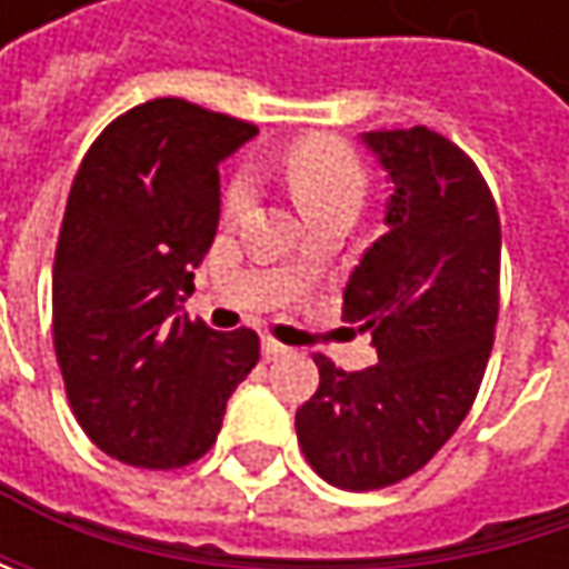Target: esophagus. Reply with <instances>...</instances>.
Segmentation results:
<instances>
[{
	"mask_svg": "<svg viewBox=\"0 0 569 569\" xmlns=\"http://www.w3.org/2000/svg\"><path fill=\"white\" fill-rule=\"evenodd\" d=\"M286 352H289V349H286L283 342H277V339H270V336L263 339V359H267V362H277V359H283Z\"/></svg>",
	"mask_w": 569,
	"mask_h": 569,
	"instance_id": "obj_1",
	"label": "esophagus"
}]
</instances>
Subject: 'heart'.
Segmentation results:
<instances>
[{
	"label": "heart",
	"instance_id": "obj_1",
	"mask_svg": "<svg viewBox=\"0 0 569 569\" xmlns=\"http://www.w3.org/2000/svg\"><path fill=\"white\" fill-rule=\"evenodd\" d=\"M283 177L306 220L336 207L356 210L366 190V168L359 154L346 141L326 134L299 138L296 144H289L283 154ZM250 197L253 180L247 173H233L223 190V213L237 217L240 210H247Z\"/></svg>",
	"mask_w": 569,
	"mask_h": 569
}]
</instances>
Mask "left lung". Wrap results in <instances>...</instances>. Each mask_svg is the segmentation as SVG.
<instances>
[{"label": "left lung", "mask_w": 569, "mask_h": 569, "mask_svg": "<svg viewBox=\"0 0 569 569\" xmlns=\"http://www.w3.org/2000/svg\"><path fill=\"white\" fill-rule=\"evenodd\" d=\"M389 171L386 233L342 292V319L372 332L379 362L342 372L326 356L296 438L319 478L379 491L421 471L481 389L498 326L501 220L475 161L428 128L369 131Z\"/></svg>", "instance_id": "left-lung-1"}]
</instances>
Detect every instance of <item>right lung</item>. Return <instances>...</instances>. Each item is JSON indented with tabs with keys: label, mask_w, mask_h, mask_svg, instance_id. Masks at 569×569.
Returning a JSON list of instances; mask_svg holds the SVG:
<instances>
[{
	"label": "right lung",
	"mask_w": 569,
	"mask_h": 569,
	"mask_svg": "<svg viewBox=\"0 0 569 569\" xmlns=\"http://www.w3.org/2000/svg\"><path fill=\"white\" fill-rule=\"evenodd\" d=\"M253 124L183 98L114 118L74 173L52 270V336L84 435L134 468L210 451L260 362L253 329L190 322L183 299L220 220V161Z\"/></svg>",
	"instance_id": "1"
}]
</instances>
